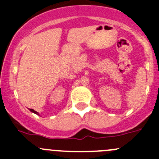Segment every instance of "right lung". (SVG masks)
<instances>
[{"label":"right lung","mask_w":159,"mask_h":159,"mask_svg":"<svg viewBox=\"0 0 159 159\" xmlns=\"http://www.w3.org/2000/svg\"><path fill=\"white\" fill-rule=\"evenodd\" d=\"M30 111L33 112V113L36 114V115H39V114H38V112H36V111H34V110H33V109H30Z\"/></svg>","instance_id":"1"}]
</instances>
